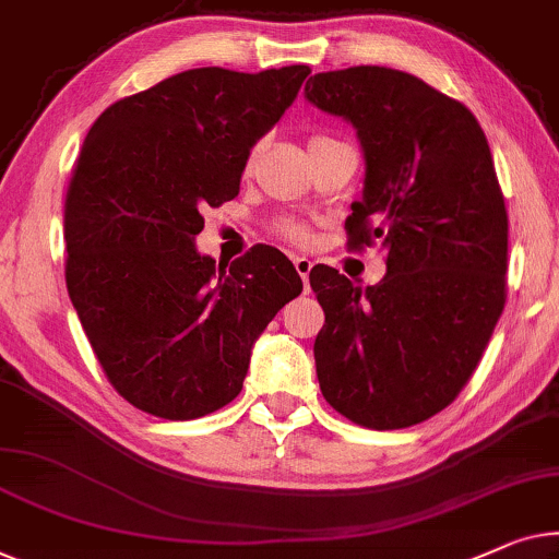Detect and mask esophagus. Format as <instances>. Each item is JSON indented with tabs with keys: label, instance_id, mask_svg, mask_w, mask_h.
<instances>
[{
	"label": "esophagus",
	"instance_id": "obj_1",
	"mask_svg": "<svg viewBox=\"0 0 559 559\" xmlns=\"http://www.w3.org/2000/svg\"><path fill=\"white\" fill-rule=\"evenodd\" d=\"M295 270L299 277H302V285L307 289V282H310V270H312V262L307 260V257H295Z\"/></svg>",
	"mask_w": 559,
	"mask_h": 559
}]
</instances>
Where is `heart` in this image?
<instances>
[{
  "label": "heart",
  "mask_w": 559,
  "mask_h": 559,
  "mask_svg": "<svg viewBox=\"0 0 559 559\" xmlns=\"http://www.w3.org/2000/svg\"><path fill=\"white\" fill-rule=\"evenodd\" d=\"M280 234L285 239L293 241V245H307V241H310V229L299 222H282Z\"/></svg>",
  "instance_id": "obj_1"
}]
</instances>
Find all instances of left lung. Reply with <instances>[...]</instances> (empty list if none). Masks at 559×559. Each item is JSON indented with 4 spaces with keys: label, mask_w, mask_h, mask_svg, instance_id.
<instances>
[{
    "label": "left lung",
    "mask_w": 559,
    "mask_h": 559,
    "mask_svg": "<svg viewBox=\"0 0 559 559\" xmlns=\"http://www.w3.org/2000/svg\"><path fill=\"white\" fill-rule=\"evenodd\" d=\"M305 98L355 128L366 179L347 245L385 252L378 285L310 272L320 391L376 431L420 424L461 393L504 310L509 226L487 135L466 105L378 64L318 72Z\"/></svg>",
    "instance_id": "1"
}]
</instances>
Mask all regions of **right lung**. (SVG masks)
<instances>
[{"label":"right lung","mask_w":559,"mask_h":559,"mask_svg":"<svg viewBox=\"0 0 559 559\" xmlns=\"http://www.w3.org/2000/svg\"><path fill=\"white\" fill-rule=\"evenodd\" d=\"M307 64L197 68L112 103L85 135L64 201V280L105 376L145 414L189 420L234 401L257 337L302 280L257 245L216 264L206 206L239 193L254 143L295 103Z\"/></svg>","instance_id":"add662e5"}]
</instances>
